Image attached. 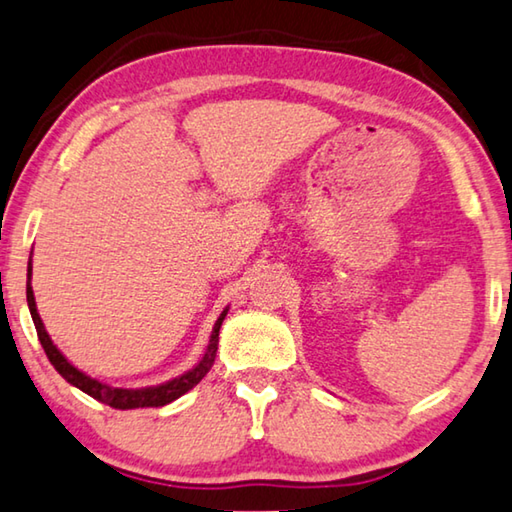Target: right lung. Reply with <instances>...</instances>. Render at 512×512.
<instances>
[{
	"instance_id": "1",
	"label": "right lung",
	"mask_w": 512,
	"mask_h": 512,
	"mask_svg": "<svg viewBox=\"0 0 512 512\" xmlns=\"http://www.w3.org/2000/svg\"><path fill=\"white\" fill-rule=\"evenodd\" d=\"M27 304H29V311H31V320L36 324V331H38V340L40 345H43L45 354L49 358V363L56 367V372L63 376V379L74 385V388H79L81 392H86L92 399L102 401V404L111 406V408H120V410H129V408H158V406H165L170 404V401L179 399L181 395H186L188 390L195 388V385L204 379L211 370L213 363H215V351H217V342H220V326L226 317V311L229 308H224L222 315L217 317V322L213 326V333H211V340H208V347H206V354L201 356L199 363L188 370L186 374L177 376V379L161 383V385H152V388H138V390H129V388H111V385H106L102 381L92 379V376L83 374L81 370H77L70 360H67L58 347L49 338V333L45 331V324L40 320L38 315V308H36V297H33V288H31V258H29V267H27Z\"/></svg>"
}]
</instances>
